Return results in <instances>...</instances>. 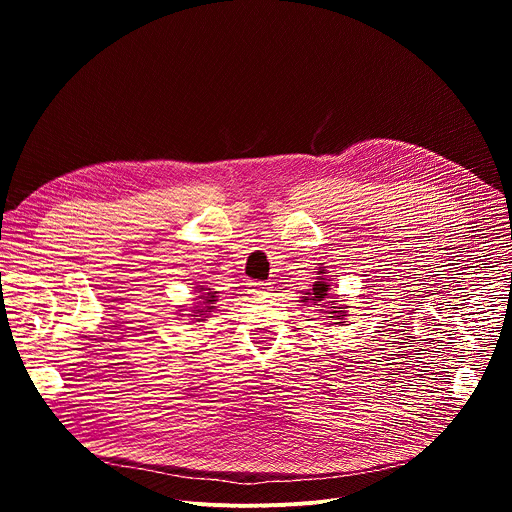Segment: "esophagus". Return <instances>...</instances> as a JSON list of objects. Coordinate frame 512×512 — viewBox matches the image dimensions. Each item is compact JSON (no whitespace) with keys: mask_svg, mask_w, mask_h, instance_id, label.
Segmentation results:
<instances>
[{"mask_svg":"<svg viewBox=\"0 0 512 512\" xmlns=\"http://www.w3.org/2000/svg\"><path fill=\"white\" fill-rule=\"evenodd\" d=\"M247 287H249V291H251L253 296H267L269 291H271L269 283H265V281H249Z\"/></svg>","mask_w":512,"mask_h":512,"instance_id":"34e87169","label":"esophagus"}]
</instances>
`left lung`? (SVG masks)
Instances as JSON below:
<instances>
[{"instance_id":"obj_1","label":"left lung","mask_w":512,"mask_h":512,"mask_svg":"<svg viewBox=\"0 0 512 512\" xmlns=\"http://www.w3.org/2000/svg\"><path fill=\"white\" fill-rule=\"evenodd\" d=\"M320 273H322V271H320ZM328 289H330V285H328L326 281H316L314 287H312V291H306V296H304L302 302H312L314 306H322L324 300H326V296H328ZM328 306L332 308V312H328V314H330L328 318H334V320H338L336 324H342L340 320L346 316V310H344V308H348V306H334L332 302H328Z\"/></svg>"}]
</instances>
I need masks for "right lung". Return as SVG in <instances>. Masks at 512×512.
Masks as SVG:
<instances>
[{"label":"right lung","instance_id":"obj_1","mask_svg":"<svg viewBox=\"0 0 512 512\" xmlns=\"http://www.w3.org/2000/svg\"><path fill=\"white\" fill-rule=\"evenodd\" d=\"M202 291H204V287H202ZM216 294H218V291H204V294L202 296H198L200 300H204L200 306H196L194 308V320L196 322H200V318H208L206 314L208 312H212L216 306H214V302H216Z\"/></svg>","mask_w":512,"mask_h":512}]
</instances>
